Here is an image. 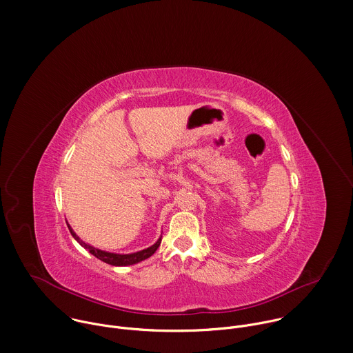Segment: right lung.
<instances>
[{
    "instance_id": "right-lung-1",
    "label": "right lung",
    "mask_w": 353,
    "mask_h": 353,
    "mask_svg": "<svg viewBox=\"0 0 353 353\" xmlns=\"http://www.w3.org/2000/svg\"><path fill=\"white\" fill-rule=\"evenodd\" d=\"M68 223V221H66ZM68 228L70 231V234L73 236V239L83 247L85 248L91 255H94L95 258H98L99 261L108 263V265H112V266H130V265H136L141 261H145L148 259L150 256H152L155 254V251L158 250V247L161 245V241H162V237H159V240L151 245L150 248H145L143 251H139V252H134V254H113V252H106V251H101L98 248H94L92 245H88L85 244L83 240H80V237L77 236V234L73 231V228L68 224Z\"/></svg>"
}]
</instances>
